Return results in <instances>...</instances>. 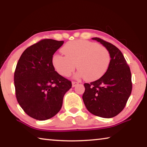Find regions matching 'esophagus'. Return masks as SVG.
<instances>
[{"instance_id": "obj_1", "label": "esophagus", "mask_w": 147, "mask_h": 147, "mask_svg": "<svg viewBox=\"0 0 147 147\" xmlns=\"http://www.w3.org/2000/svg\"><path fill=\"white\" fill-rule=\"evenodd\" d=\"M78 84H79L78 82H75V81H73V82H72V85H73V87H75V86H77Z\"/></svg>"}]
</instances>
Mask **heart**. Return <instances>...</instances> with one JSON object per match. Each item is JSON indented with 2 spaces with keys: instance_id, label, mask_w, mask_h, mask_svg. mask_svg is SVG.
<instances>
[{
  "instance_id": "b5f03b06",
  "label": "heart",
  "mask_w": 147,
  "mask_h": 147,
  "mask_svg": "<svg viewBox=\"0 0 147 147\" xmlns=\"http://www.w3.org/2000/svg\"><path fill=\"white\" fill-rule=\"evenodd\" d=\"M65 55H53L52 63L58 73L69 76L76 69L78 76L88 81L96 80L103 76L111 63L108 48L95 42L77 40L67 42L62 48Z\"/></svg>"
}]
</instances>
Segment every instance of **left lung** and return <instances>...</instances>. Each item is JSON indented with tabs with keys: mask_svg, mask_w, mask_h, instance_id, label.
<instances>
[{
	"mask_svg": "<svg viewBox=\"0 0 147 147\" xmlns=\"http://www.w3.org/2000/svg\"><path fill=\"white\" fill-rule=\"evenodd\" d=\"M108 48L111 63L103 76L85 83L82 99L88 111L102 118H113L124 109L132 90L131 74L122 53L117 47L103 39L92 38Z\"/></svg>",
	"mask_w": 147,
	"mask_h": 147,
	"instance_id": "obj_1",
	"label": "left lung"
}]
</instances>
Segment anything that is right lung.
I'll return each instance as SVG.
<instances>
[{
    "mask_svg": "<svg viewBox=\"0 0 147 147\" xmlns=\"http://www.w3.org/2000/svg\"><path fill=\"white\" fill-rule=\"evenodd\" d=\"M63 41L42 39L28 47L21 55L14 72L17 101L27 115L38 120L54 116L60 111L71 81L55 71L54 53Z\"/></svg>",
    "mask_w": 147,
    "mask_h": 147,
    "instance_id": "1",
    "label": "right lung"
}]
</instances>
